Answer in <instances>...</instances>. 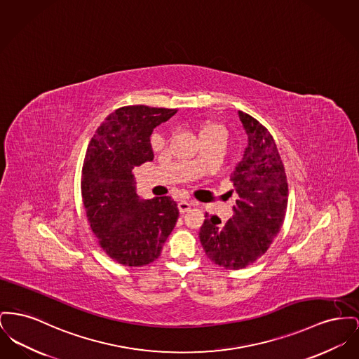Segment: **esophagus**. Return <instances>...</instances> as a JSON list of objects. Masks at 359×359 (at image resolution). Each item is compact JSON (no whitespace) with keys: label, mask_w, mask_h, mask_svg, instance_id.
Masks as SVG:
<instances>
[{"label":"esophagus","mask_w":359,"mask_h":359,"mask_svg":"<svg viewBox=\"0 0 359 359\" xmlns=\"http://www.w3.org/2000/svg\"><path fill=\"white\" fill-rule=\"evenodd\" d=\"M192 206L189 201H180L179 203H177V208H179V210L180 212H186V211L190 210V208Z\"/></svg>","instance_id":"esophagus-1"}]
</instances>
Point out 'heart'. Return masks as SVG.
Instances as JSON below:
<instances>
[{
	"label": "heart",
	"mask_w": 359,
	"mask_h": 359,
	"mask_svg": "<svg viewBox=\"0 0 359 359\" xmlns=\"http://www.w3.org/2000/svg\"><path fill=\"white\" fill-rule=\"evenodd\" d=\"M210 131H221V133L226 134L224 127L219 126V125H209V126L203 127V130L201 131V135H203V134H206V133H210Z\"/></svg>",
	"instance_id": "heart-1"
}]
</instances>
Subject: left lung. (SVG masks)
Segmentation results:
<instances>
[{"label":"left lung","mask_w":359,"mask_h":359,"mask_svg":"<svg viewBox=\"0 0 359 359\" xmlns=\"http://www.w3.org/2000/svg\"><path fill=\"white\" fill-rule=\"evenodd\" d=\"M238 118L248 145L231 177L238 195L234 212L225 224L206 212L199 232L208 257L226 270L244 269L269 250L283 224L289 192L273 135L251 115L238 111Z\"/></svg>","instance_id":"1"}]
</instances>
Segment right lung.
<instances>
[{
	"instance_id": "obj_1",
	"label": "right lung",
	"mask_w": 359,
	"mask_h": 359,
	"mask_svg": "<svg viewBox=\"0 0 359 359\" xmlns=\"http://www.w3.org/2000/svg\"><path fill=\"white\" fill-rule=\"evenodd\" d=\"M177 109L122 107L92 137L83 165L81 192L92 232L118 263L140 267L156 260L173 231L179 209L170 196L144 201L133 170L154 154L150 135Z\"/></svg>"
}]
</instances>
